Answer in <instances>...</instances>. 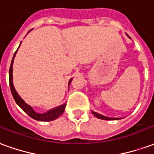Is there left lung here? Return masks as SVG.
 <instances>
[{
	"label": "left lung",
	"instance_id": "left-lung-1",
	"mask_svg": "<svg viewBox=\"0 0 154 154\" xmlns=\"http://www.w3.org/2000/svg\"><path fill=\"white\" fill-rule=\"evenodd\" d=\"M91 112L93 114L94 116H96L97 118L100 119H106V120H116V119H119L120 118H110V117H107V116H102V115H100V114H98L97 112H95L93 110H91Z\"/></svg>",
	"mask_w": 154,
	"mask_h": 154
}]
</instances>
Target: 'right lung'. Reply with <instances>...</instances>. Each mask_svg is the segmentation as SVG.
I'll use <instances>...</instances> for the list:
<instances>
[{"label": "right lung", "mask_w": 154, "mask_h": 154, "mask_svg": "<svg viewBox=\"0 0 154 154\" xmlns=\"http://www.w3.org/2000/svg\"><path fill=\"white\" fill-rule=\"evenodd\" d=\"M32 30V29H31ZM29 30L28 32V34L29 32L31 31ZM22 42H20V46ZM20 46L18 47V48H20ZM18 48L17 50L15 51V53L14 54V56H13V58H12L11 63V67H10V71H9V82H10V87H11V91L12 96L15 99V102L21 108L22 110L25 111V113L27 114L28 116H29L31 118H33L34 119H36V120H38V121H52V120H54V119H57L60 116L63 115V113L65 110V107H66V103L63 104L61 106H58L57 107H54L53 109H50L48 110L47 112L45 113H38L36 112L33 107L29 105L28 103H26L25 101V100L22 98L19 93L17 92V91L15 90V87H14V84H13V63H14V58H15V55H16V53L18 51ZM72 80V78H71L69 82H68V87L70 85L71 82Z\"/></svg>", "instance_id": "1"}]
</instances>
